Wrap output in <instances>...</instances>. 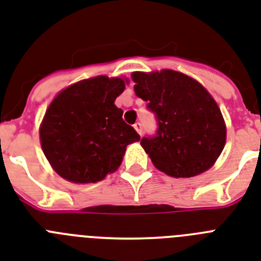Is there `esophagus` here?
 Returning a JSON list of instances; mask_svg holds the SVG:
<instances>
[{
	"label": "esophagus",
	"mask_w": 261,
	"mask_h": 261,
	"mask_svg": "<svg viewBox=\"0 0 261 261\" xmlns=\"http://www.w3.org/2000/svg\"><path fill=\"white\" fill-rule=\"evenodd\" d=\"M134 128H135V131H137L138 134L142 135V124L141 123H135Z\"/></svg>",
	"instance_id": "34e87169"
}]
</instances>
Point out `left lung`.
<instances>
[{
	"label": "left lung",
	"instance_id": "8db88e82",
	"mask_svg": "<svg viewBox=\"0 0 261 261\" xmlns=\"http://www.w3.org/2000/svg\"><path fill=\"white\" fill-rule=\"evenodd\" d=\"M134 91L156 115L158 134L142 147L158 170L190 178L209 170L224 150L226 126L217 101L200 82L173 69L133 72Z\"/></svg>",
	"mask_w": 261,
	"mask_h": 261
}]
</instances>
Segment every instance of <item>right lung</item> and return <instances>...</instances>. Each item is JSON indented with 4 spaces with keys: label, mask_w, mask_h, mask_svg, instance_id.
<instances>
[{
    "label": "right lung",
    "mask_w": 261,
    "mask_h": 261,
    "mask_svg": "<svg viewBox=\"0 0 261 261\" xmlns=\"http://www.w3.org/2000/svg\"><path fill=\"white\" fill-rule=\"evenodd\" d=\"M127 83L124 77L95 76L73 83L50 101L40 124V143L61 178L101 181L118 170L127 146L141 139L115 106Z\"/></svg>",
    "instance_id": "obj_1"
}]
</instances>
